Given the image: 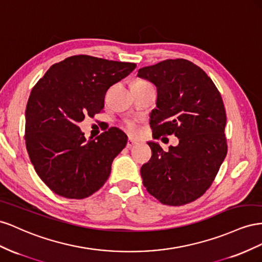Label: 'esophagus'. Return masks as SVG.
<instances>
[{
  "label": "esophagus",
  "instance_id": "1",
  "mask_svg": "<svg viewBox=\"0 0 262 262\" xmlns=\"http://www.w3.org/2000/svg\"><path fill=\"white\" fill-rule=\"evenodd\" d=\"M137 144H138V141L135 140V139H133V138H129L128 140H127V147H128V148H132Z\"/></svg>",
  "mask_w": 262,
  "mask_h": 262
}]
</instances>
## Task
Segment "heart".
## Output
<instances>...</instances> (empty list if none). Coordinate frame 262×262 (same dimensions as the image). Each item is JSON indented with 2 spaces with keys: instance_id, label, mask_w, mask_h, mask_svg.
I'll use <instances>...</instances> for the list:
<instances>
[{
  "instance_id": "b5f03b06",
  "label": "heart",
  "mask_w": 262,
  "mask_h": 262,
  "mask_svg": "<svg viewBox=\"0 0 262 262\" xmlns=\"http://www.w3.org/2000/svg\"><path fill=\"white\" fill-rule=\"evenodd\" d=\"M135 83H146L145 81H135L133 84ZM125 129L128 132L130 135H136L139 130L138 123L135 121V119H128V121L125 122Z\"/></svg>"
}]
</instances>
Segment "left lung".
<instances>
[{
    "mask_svg": "<svg viewBox=\"0 0 262 262\" xmlns=\"http://www.w3.org/2000/svg\"><path fill=\"white\" fill-rule=\"evenodd\" d=\"M137 76L157 86L150 119L154 137L173 134L179 138L169 151L148 141L152 156L140 169L143 183L162 204L191 203L212 185L227 155L221 93L200 67L185 59L144 67Z\"/></svg>",
    "mask_w": 262,
    "mask_h": 262,
    "instance_id": "8db88e82",
    "label": "left lung"
}]
</instances>
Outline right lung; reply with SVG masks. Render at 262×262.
<instances>
[{"mask_svg": "<svg viewBox=\"0 0 262 262\" xmlns=\"http://www.w3.org/2000/svg\"><path fill=\"white\" fill-rule=\"evenodd\" d=\"M135 68L132 62L72 56L52 64L33 88L25 112L26 149L52 192L81 200L106 182L112 162L127 144L126 134L111 127L86 140L78 123L100 113L110 86Z\"/></svg>", "mask_w": 262, "mask_h": 262, "instance_id": "obj_1", "label": "right lung"}]
</instances>
